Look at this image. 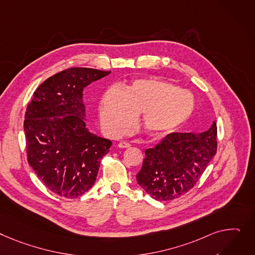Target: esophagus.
Returning <instances> with one entry per match:
<instances>
[{"label": "esophagus", "instance_id": "1", "mask_svg": "<svg viewBox=\"0 0 255 255\" xmlns=\"http://www.w3.org/2000/svg\"><path fill=\"white\" fill-rule=\"evenodd\" d=\"M118 146L120 147V148H128V147L131 146V144L128 143V142H126V141H121L120 143L118 144Z\"/></svg>", "mask_w": 255, "mask_h": 255}]
</instances>
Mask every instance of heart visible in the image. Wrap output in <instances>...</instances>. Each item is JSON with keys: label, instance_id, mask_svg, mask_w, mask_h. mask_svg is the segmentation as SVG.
<instances>
[{"label": "heart", "instance_id": "1", "mask_svg": "<svg viewBox=\"0 0 255 255\" xmlns=\"http://www.w3.org/2000/svg\"><path fill=\"white\" fill-rule=\"evenodd\" d=\"M194 110L193 96L173 85L137 79L125 89L111 87L100 101V121L107 131L122 134L142 112V125L152 135L172 131L188 120Z\"/></svg>", "mask_w": 255, "mask_h": 255}]
</instances>
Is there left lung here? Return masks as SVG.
<instances>
[{
    "label": "left lung",
    "instance_id": "left-lung-1",
    "mask_svg": "<svg viewBox=\"0 0 255 255\" xmlns=\"http://www.w3.org/2000/svg\"><path fill=\"white\" fill-rule=\"evenodd\" d=\"M217 126L199 134L172 132L145 158L136 180L155 200L170 201L188 193L199 181L217 149Z\"/></svg>",
    "mask_w": 255,
    "mask_h": 255
}]
</instances>
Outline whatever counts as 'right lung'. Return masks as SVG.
<instances>
[{
	"mask_svg": "<svg viewBox=\"0 0 255 255\" xmlns=\"http://www.w3.org/2000/svg\"><path fill=\"white\" fill-rule=\"evenodd\" d=\"M111 72L71 67L43 82L24 116L26 156L41 181L54 194L77 198L96 180L112 141L90 133L85 124L83 90Z\"/></svg>",
	"mask_w": 255,
	"mask_h": 255,
	"instance_id": "right-lung-1",
	"label": "right lung"
}]
</instances>
